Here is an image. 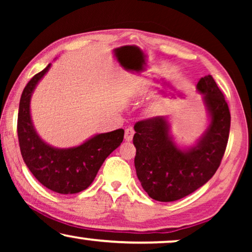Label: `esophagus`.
<instances>
[{"instance_id":"34e87169","label":"esophagus","mask_w":252,"mask_h":252,"mask_svg":"<svg viewBox=\"0 0 252 252\" xmlns=\"http://www.w3.org/2000/svg\"><path fill=\"white\" fill-rule=\"evenodd\" d=\"M134 129L132 128V127H128V128L125 129V140L126 141H132L133 136H134Z\"/></svg>"}]
</instances>
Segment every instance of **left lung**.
<instances>
[{
  "label": "left lung",
  "instance_id": "8db88e82",
  "mask_svg": "<svg viewBox=\"0 0 252 252\" xmlns=\"http://www.w3.org/2000/svg\"><path fill=\"white\" fill-rule=\"evenodd\" d=\"M210 117V125L195 146L180 149L170 135L167 117L158 116L134 125L136 175L153 199L173 202L197 190L218 170L228 142L230 113L212 75L196 86Z\"/></svg>",
  "mask_w": 252,
  "mask_h": 252
}]
</instances>
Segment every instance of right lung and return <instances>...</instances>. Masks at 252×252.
<instances>
[{"instance_id":"obj_1","label":"right lung","mask_w":252,"mask_h":252,"mask_svg":"<svg viewBox=\"0 0 252 252\" xmlns=\"http://www.w3.org/2000/svg\"><path fill=\"white\" fill-rule=\"evenodd\" d=\"M51 64L29 81L19 102L18 141L23 159L36 180L58 194H77L92 185L105 158L120 146L124 129L96 134L80 146L51 147L37 135L31 118V97Z\"/></svg>"}]
</instances>
